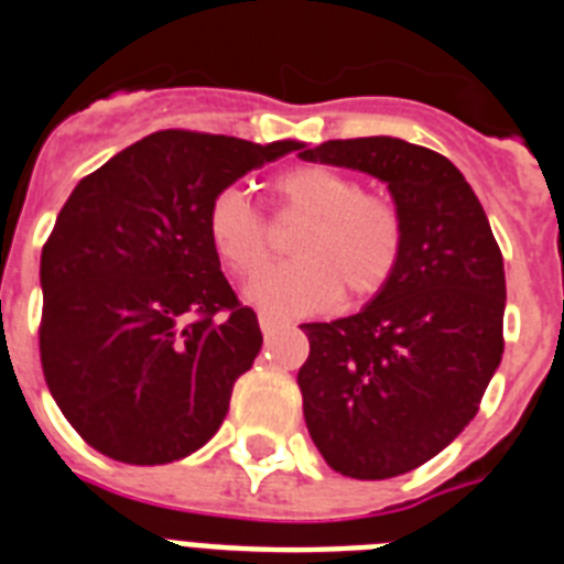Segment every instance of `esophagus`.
Listing matches in <instances>:
<instances>
[{"instance_id":"esophagus-1","label":"esophagus","mask_w":564,"mask_h":564,"mask_svg":"<svg viewBox=\"0 0 564 564\" xmlns=\"http://www.w3.org/2000/svg\"><path fill=\"white\" fill-rule=\"evenodd\" d=\"M258 323H261V329L267 332H275V329H281V326H289V321H283V317H278V315H269V312H261V315H258Z\"/></svg>"}]
</instances>
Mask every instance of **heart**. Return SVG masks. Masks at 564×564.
<instances>
[{"label": "heart", "mask_w": 564, "mask_h": 564, "mask_svg": "<svg viewBox=\"0 0 564 564\" xmlns=\"http://www.w3.org/2000/svg\"><path fill=\"white\" fill-rule=\"evenodd\" d=\"M283 215L306 218L295 235V263L272 269L249 286L261 310L306 315L329 310L343 289L351 301L377 295L394 278L405 249L400 207L380 193L360 189L351 175L323 164L283 170L272 178ZM207 238L229 272L252 278L272 258V232L263 215L227 187L209 200Z\"/></svg>", "instance_id": "1"}]
</instances>
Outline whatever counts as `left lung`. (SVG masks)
I'll return each instance as SVG.
<instances>
[{
	"instance_id": "1",
	"label": "left lung",
	"mask_w": 564,
	"mask_h": 564,
	"mask_svg": "<svg viewBox=\"0 0 564 564\" xmlns=\"http://www.w3.org/2000/svg\"><path fill=\"white\" fill-rule=\"evenodd\" d=\"M297 150L386 181L403 213L394 278L357 315L303 323L310 357L297 371L306 429L329 468L400 477L471 423L502 360V252L468 181L429 147L369 135Z\"/></svg>"
}]
</instances>
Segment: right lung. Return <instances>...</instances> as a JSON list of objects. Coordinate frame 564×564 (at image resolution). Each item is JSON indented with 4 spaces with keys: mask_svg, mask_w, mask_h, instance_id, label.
<instances>
[{
    "mask_svg": "<svg viewBox=\"0 0 564 564\" xmlns=\"http://www.w3.org/2000/svg\"><path fill=\"white\" fill-rule=\"evenodd\" d=\"M297 147L159 130L76 184L42 249L39 355L96 452L164 465L224 423L263 335L209 247L207 207Z\"/></svg>",
    "mask_w": 564,
    "mask_h": 564,
    "instance_id": "1",
    "label": "right lung"
}]
</instances>
